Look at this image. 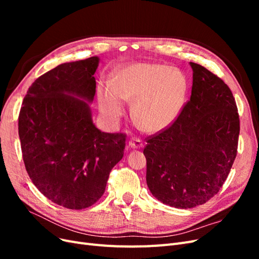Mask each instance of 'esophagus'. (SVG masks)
Instances as JSON below:
<instances>
[{"instance_id": "obj_1", "label": "esophagus", "mask_w": 259, "mask_h": 259, "mask_svg": "<svg viewBox=\"0 0 259 259\" xmlns=\"http://www.w3.org/2000/svg\"><path fill=\"white\" fill-rule=\"evenodd\" d=\"M128 147L131 149H139L143 147V143H142V140H139L137 138H133L128 142Z\"/></svg>"}]
</instances>
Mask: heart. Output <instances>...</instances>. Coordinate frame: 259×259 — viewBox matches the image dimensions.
I'll return each mask as SVG.
<instances>
[{"label": "heart", "instance_id": "obj_1", "mask_svg": "<svg viewBox=\"0 0 259 259\" xmlns=\"http://www.w3.org/2000/svg\"><path fill=\"white\" fill-rule=\"evenodd\" d=\"M187 92V76L180 69L135 62L116 70L110 88L99 89V111L107 123L115 125L125 111L123 100H134L135 121L148 133H159L177 120Z\"/></svg>", "mask_w": 259, "mask_h": 259}]
</instances>
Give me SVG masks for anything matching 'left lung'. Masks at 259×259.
I'll return each instance as SVG.
<instances>
[{"label":"left lung","instance_id":"obj_1","mask_svg":"<svg viewBox=\"0 0 259 259\" xmlns=\"http://www.w3.org/2000/svg\"><path fill=\"white\" fill-rule=\"evenodd\" d=\"M190 100L177 120L144 149L149 190L163 204L191 208L208 201L228 177L237 156L240 119L227 84L190 62Z\"/></svg>","mask_w":259,"mask_h":259}]
</instances>
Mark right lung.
I'll use <instances>...</instances> for the list:
<instances>
[{"label":"right lung","mask_w":259,"mask_h":259,"mask_svg":"<svg viewBox=\"0 0 259 259\" xmlns=\"http://www.w3.org/2000/svg\"><path fill=\"white\" fill-rule=\"evenodd\" d=\"M99 57L61 64L23 98L18 134L27 173L46 198L70 209L92 206L124 154L125 135L98 130L90 105Z\"/></svg>","instance_id":"1"}]
</instances>
